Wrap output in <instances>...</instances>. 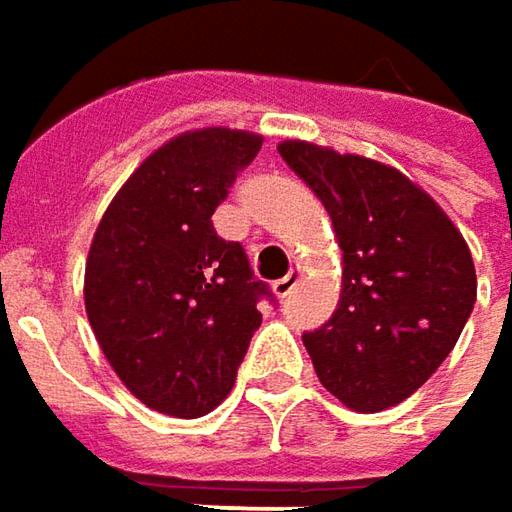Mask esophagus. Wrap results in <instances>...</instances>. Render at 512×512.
Here are the masks:
<instances>
[{
	"mask_svg": "<svg viewBox=\"0 0 512 512\" xmlns=\"http://www.w3.org/2000/svg\"><path fill=\"white\" fill-rule=\"evenodd\" d=\"M298 283H300V266H292L286 278H280L272 283V289H275V295H278V298H286V295H292V289H295Z\"/></svg>",
	"mask_w": 512,
	"mask_h": 512,
	"instance_id": "esophagus-1",
	"label": "esophagus"
}]
</instances>
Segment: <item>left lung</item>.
<instances>
[{
    "mask_svg": "<svg viewBox=\"0 0 512 512\" xmlns=\"http://www.w3.org/2000/svg\"><path fill=\"white\" fill-rule=\"evenodd\" d=\"M278 151L321 197L344 252L338 309L303 332L312 367L349 410L395 407L453 352L476 303L473 255L398 168L306 140Z\"/></svg>",
    "mask_w": 512,
    "mask_h": 512,
    "instance_id": "8db88e82",
    "label": "left lung"
}]
</instances>
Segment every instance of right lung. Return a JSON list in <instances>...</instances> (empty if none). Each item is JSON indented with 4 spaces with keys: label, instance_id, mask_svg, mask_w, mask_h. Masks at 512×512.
<instances>
[{
    "label": "right lung",
    "instance_id": "right-lung-1",
    "mask_svg": "<svg viewBox=\"0 0 512 512\" xmlns=\"http://www.w3.org/2000/svg\"><path fill=\"white\" fill-rule=\"evenodd\" d=\"M260 134L197 128L160 145L102 214L85 263V312L102 355L145 407L200 418L234 387L272 298L214 209Z\"/></svg>",
    "mask_w": 512,
    "mask_h": 512
}]
</instances>
